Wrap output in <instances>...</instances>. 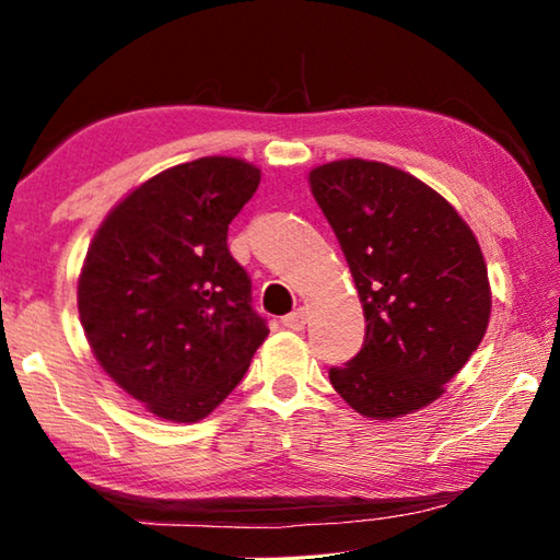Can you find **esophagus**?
<instances>
[{
    "instance_id": "esophagus-1",
    "label": "esophagus",
    "mask_w": 560,
    "mask_h": 560,
    "mask_svg": "<svg viewBox=\"0 0 560 560\" xmlns=\"http://www.w3.org/2000/svg\"><path fill=\"white\" fill-rule=\"evenodd\" d=\"M305 322H307L305 310H295V312H290V315L282 317V327L290 331H300V329H305Z\"/></svg>"
}]
</instances>
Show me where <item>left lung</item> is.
Masks as SVG:
<instances>
[{"label": "left lung", "instance_id": "1", "mask_svg": "<svg viewBox=\"0 0 560 560\" xmlns=\"http://www.w3.org/2000/svg\"><path fill=\"white\" fill-rule=\"evenodd\" d=\"M310 189L366 319L364 347L329 369L331 386L366 418L416 413L445 394L485 337L492 290L482 248L445 196L390 164H319Z\"/></svg>", "mask_w": 560, "mask_h": 560}]
</instances>
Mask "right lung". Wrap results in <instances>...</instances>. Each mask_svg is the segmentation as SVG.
Masks as SVG:
<instances>
[{
  "label": "right lung",
  "instance_id": "obj_1",
  "mask_svg": "<svg viewBox=\"0 0 560 560\" xmlns=\"http://www.w3.org/2000/svg\"><path fill=\"white\" fill-rule=\"evenodd\" d=\"M258 184V166L238 156L170 166L113 206L85 253L78 315L88 345L156 418L209 416L268 337L225 243Z\"/></svg>",
  "mask_w": 560,
  "mask_h": 560
}]
</instances>
